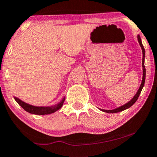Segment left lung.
Segmentation results:
<instances>
[{
    "instance_id": "8db88e82",
    "label": "left lung",
    "mask_w": 157,
    "mask_h": 157,
    "mask_svg": "<svg viewBox=\"0 0 157 157\" xmlns=\"http://www.w3.org/2000/svg\"><path fill=\"white\" fill-rule=\"evenodd\" d=\"M137 38H138V41H139L140 46H141V50H142V54H143V57H142L143 76H142V81H141V85H140L139 90H138V91L136 94V95H135L134 97H133V98L131 99L130 101H129V102H128L127 103L124 104V105H122V106H120V107L117 108V109H112V110H105V109H99V110H101V111H102V112H106V113H117V112H122V111L125 110V109H129V108H130L131 106H132L133 104H134L135 102H136V101H137L138 98H139L140 94H141V90H142L143 87H144V82H145L146 70H145V67H144V58H145V50H144V46H143L142 43H141V37H140L139 35H138Z\"/></svg>"
}]
</instances>
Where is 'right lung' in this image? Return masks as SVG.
I'll use <instances>...</instances> for the list:
<instances>
[{"label":"right lung","instance_id":"right-lung-1","mask_svg":"<svg viewBox=\"0 0 157 157\" xmlns=\"http://www.w3.org/2000/svg\"><path fill=\"white\" fill-rule=\"evenodd\" d=\"M15 100L18 102V105L23 108L26 112L31 113L33 114H39V115H44V114H49L52 113L57 112L60 108L63 106V102L65 100V97L55 105L50 106H35L30 105V104L26 103V102L22 101L21 99H18V97H14Z\"/></svg>","mask_w":157,"mask_h":157}]
</instances>
